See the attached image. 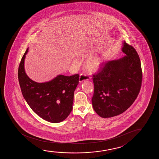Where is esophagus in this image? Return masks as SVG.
<instances>
[{"instance_id":"obj_1","label":"esophagus","mask_w":159,"mask_h":159,"mask_svg":"<svg viewBox=\"0 0 159 159\" xmlns=\"http://www.w3.org/2000/svg\"><path fill=\"white\" fill-rule=\"evenodd\" d=\"M91 78V77L88 76L86 74H81L80 75V77H79V82L80 83H82L84 81L88 80H89V79Z\"/></svg>"}]
</instances>
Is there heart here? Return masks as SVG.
I'll list each match as a JSON object with an SVG mask.
<instances>
[{"label": "heart", "mask_w": 159, "mask_h": 159, "mask_svg": "<svg viewBox=\"0 0 159 159\" xmlns=\"http://www.w3.org/2000/svg\"><path fill=\"white\" fill-rule=\"evenodd\" d=\"M102 62L103 60L101 57H92L85 61L84 66L87 71L90 73H94L100 69L102 65ZM73 63L75 65H77L78 62L76 60H75Z\"/></svg>", "instance_id": "b5f03b06"}]
</instances>
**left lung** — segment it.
I'll return each instance as SVG.
<instances>
[{
	"label": "left lung",
	"mask_w": 159,
	"mask_h": 159,
	"mask_svg": "<svg viewBox=\"0 0 159 159\" xmlns=\"http://www.w3.org/2000/svg\"><path fill=\"white\" fill-rule=\"evenodd\" d=\"M125 56L107 61L93 75L92 102L101 117H112L126 111L135 102L141 87L142 71L139 56L133 46L123 42Z\"/></svg>",
	"instance_id": "left-lung-1"
}]
</instances>
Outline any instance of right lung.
I'll return each instance as SVG.
<instances>
[{
  "label": "right lung",
  "instance_id": "add662e5",
  "mask_svg": "<svg viewBox=\"0 0 159 159\" xmlns=\"http://www.w3.org/2000/svg\"><path fill=\"white\" fill-rule=\"evenodd\" d=\"M22 57L18 68V80L22 94L31 109L37 115L51 123L63 121L73 109L74 92L79 84V75H59L51 81L39 83L32 80L24 70Z\"/></svg>",
  "mask_w": 159,
  "mask_h": 159
}]
</instances>
